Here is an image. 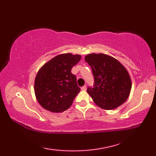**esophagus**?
<instances>
[{"instance_id": "esophagus-1", "label": "esophagus", "mask_w": 156, "mask_h": 156, "mask_svg": "<svg viewBox=\"0 0 156 156\" xmlns=\"http://www.w3.org/2000/svg\"><path fill=\"white\" fill-rule=\"evenodd\" d=\"M81 90H83V91H85L86 90H87V86H84V87H82L81 88Z\"/></svg>"}]
</instances>
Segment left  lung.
I'll use <instances>...</instances> for the list:
<instances>
[{"label":"left lung","instance_id":"8db88e82","mask_svg":"<svg viewBox=\"0 0 156 156\" xmlns=\"http://www.w3.org/2000/svg\"><path fill=\"white\" fill-rule=\"evenodd\" d=\"M84 59L94 76V87H88L87 92L95 104L105 110H112L124 103L132 86L127 69L107 54H88Z\"/></svg>","mask_w":156,"mask_h":156}]
</instances>
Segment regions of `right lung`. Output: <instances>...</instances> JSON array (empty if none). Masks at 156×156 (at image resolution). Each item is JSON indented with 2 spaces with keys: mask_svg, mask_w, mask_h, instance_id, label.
Instances as JSON below:
<instances>
[{
  "mask_svg": "<svg viewBox=\"0 0 156 156\" xmlns=\"http://www.w3.org/2000/svg\"><path fill=\"white\" fill-rule=\"evenodd\" d=\"M80 59V55L63 54L39 69L35 79L34 90L43 108L53 112H61L70 107L80 91L71 69Z\"/></svg>",
  "mask_w": 156,
  "mask_h": 156,
  "instance_id": "right-lung-1",
  "label": "right lung"
}]
</instances>
